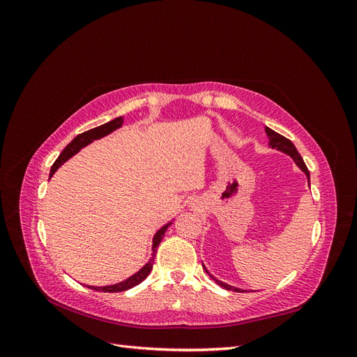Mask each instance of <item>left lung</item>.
<instances>
[{"mask_svg": "<svg viewBox=\"0 0 357 357\" xmlns=\"http://www.w3.org/2000/svg\"><path fill=\"white\" fill-rule=\"evenodd\" d=\"M266 134H268V139H269V147L271 149H277L278 152H282V153H286L287 156H290L291 159L295 160V164L298 165V168L304 172V174L307 176V180H308V183H310V171H308V168H307V165L304 164V159L301 158V155L298 153V150H296V147L294 146V143L290 142V139H287L286 137H283V135H280V134H277L275 131H273L271 128H266ZM202 268L205 269V273H207L215 283H218L219 286H222L223 289H226V290H234V291H247V290H244V289H240V287H235V286H231V284H228V283H223V282H220V280H218L215 277H213L210 273H208V269L205 268V265L202 264Z\"/></svg>", "mask_w": 357, "mask_h": 357, "instance_id": "obj_1", "label": "left lung"}]
</instances>
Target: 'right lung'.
<instances>
[{"label":"right lung","mask_w":357,"mask_h":357,"mask_svg":"<svg viewBox=\"0 0 357 357\" xmlns=\"http://www.w3.org/2000/svg\"><path fill=\"white\" fill-rule=\"evenodd\" d=\"M122 125H123V117L121 116V117L113 119V121H110V122H107V123H104V125H101V126H96V128H93V129H89V131H86V132H83V134L75 137V138L73 139V142H71L66 149L62 150V153H61L59 158L55 160V164L52 165L49 177H53V174H55L56 169H58L62 164H66V162H67L70 158H73L75 153H79L83 147L89 146L91 143L95 142V139H100V138H102V137H105V135L112 134L113 131H116V129L121 128ZM171 223H172V220L168 222L167 225L162 226V228L153 235V240H152V257H150L149 261H147V264H146L143 268H139L135 274H132L131 277H128L126 280H123V282L116 283V284H109V286H88V287H89V289H93V290H98V291H109V294H114V291H125V290L132 289L134 286L142 283L143 280H146V277L150 274V271H152L153 261H155V255H156V248H158L159 243L162 241V238H164L165 231L168 229V226H169Z\"/></svg>","instance_id":"obj_1"}]
</instances>
